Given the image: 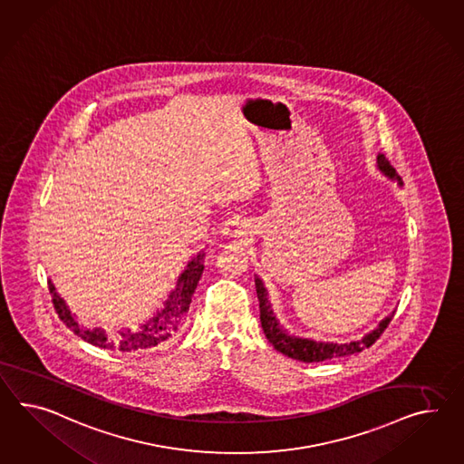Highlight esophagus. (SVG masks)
<instances>
[{
  "mask_svg": "<svg viewBox=\"0 0 464 464\" xmlns=\"http://www.w3.org/2000/svg\"><path fill=\"white\" fill-rule=\"evenodd\" d=\"M238 236H244V232H238Z\"/></svg>",
  "mask_w": 464,
  "mask_h": 464,
  "instance_id": "1",
  "label": "esophagus"
}]
</instances>
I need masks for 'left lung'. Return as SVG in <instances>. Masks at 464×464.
Segmentation results:
<instances>
[{
	"label": "left lung",
	"mask_w": 464,
	"mask_h": 464,
	"mask_svg": "<svg viewBox=\"0 0 464 464\" xmlns=\"http://www.w3.org/2000/svg\"><path fill=\"white\" fill-rule=\"evenodd\" d=\"M377 167L382 173L389 179H397L399 185H402L401 177L395 173L392 165L389 163V160L383 155L377 156ZM256 291L259 297V309H261V324L266 338L269 340V343L273 344L277 352H281L283 355L289 358H295L304 363H316V362H324V360H332L336 357H348L358 353L365 348H369L381 338L382 333L385 332V328L389 326V323L392 321V314L387 316L385 320L381 321V324L365 334L362 340L358 342H350V343H330V342H314L309 338H299V336H291L285 332V328L279 324V321L274 314L267 291L264 287V283L256 276Z\"/></svg>",
	"instance_id": "obj_1"
}]
</instances>
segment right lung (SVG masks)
Wrapping results in <instances>:
<instances>
[{"label":"right lung","mask_w":464,"mask_h":464,"mask_svg":"<svg viewBox=\"0 0 464 464\" xmlns=\"http://www.w3.org/2000/svg\"><path fill=\"white\" fill-rule=\"evenodd\" d=\"M203 257L205 252L200 250L188 264L187 269L179 274L177 289L169 293V297L165 301L163 308L156 311L155 316L148 321L140 328V332H131V330H121L118 340L107 338L106 333L101 328H83L77 321L73 320L71 309L67 308L65 301L57 295L55 285L52 281H48V289L52 295V303L53 308L57 311L60 320L65 323L67 328L77 336H81L83 342L94 344L99 348L106 350H120V352H134V350H146L156 346L161 342L168 340L171 333L177 332L179 320L183 314L190 308L191 296L197 289V285L200 281L203 273Z\"/></svg>","instance_id":"obj_1"}]
</instances>
